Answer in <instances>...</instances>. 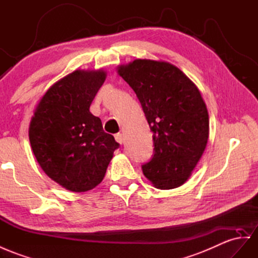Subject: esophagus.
<instances>
[{
	"label": "esophagus",
	"instance_id": "34e87169",
	"mask_svg": "<svg viewBox=\"0 0 258 258\" xmlns=\"http://www.w3.org/2000/svg\"><path fill=\"white\" fill-rule=\"evenodd\" d=\"M114 137H115V141H116L118 144H122V143L124 142V136H123V134H122V133H117V134H115V135H114Z\"/></svg>",
	"mask_w": 258,
	"mask_h": 258
}]
</instances>
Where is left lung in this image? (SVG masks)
Here are the masks:
<instances>
[{
  "label": "left lung",
  "mask_w": 258,
  "mask_h": 258,
  "mask_svg": "<svg viewBox=\"0 0 258 258\" xmlns=\"http://www.w3.org/2000/svg\"><path fill=\"white\" fill-rule=\"evenodd\" d=\"M117 73L140 100L153 132L154 155L143 173L160 189L181 186L206 148L209 116L196 85L164 61L137 58Z\"/></svg>",
  "instance_id": "1"
}]
</instances>
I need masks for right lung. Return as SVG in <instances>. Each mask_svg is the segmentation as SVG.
Returning a JSON list of instances; mask_svg holds the SVG:
<instances>
[{"mask_svg":"<svg viewBox=\"0 0 258 258\" xmlns=\"http://www.w3.org/2000/svg\"><path fill=\"white\" fill-rule=\"evenodd\" d=\"M105 77L103 70L71 73L51 86L31 117L29 141L38 163L71 192L96 187L120 146L89 111Z\"/></svg>","mask_w":258,"mask_h":258,"instance_id":"1","label":"right lung"}]
</instances>
